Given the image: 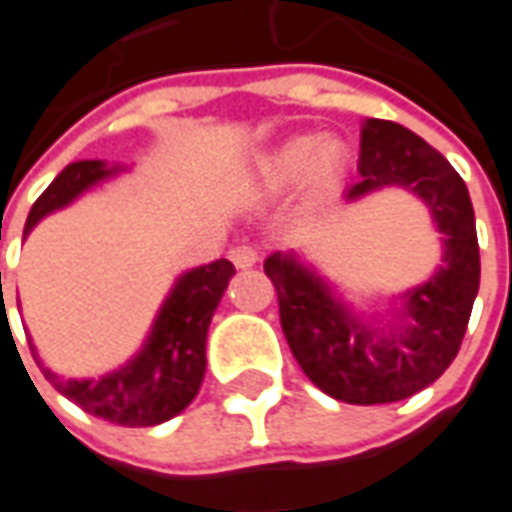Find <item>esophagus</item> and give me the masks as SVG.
<instances>
[{"label": "esophagus", "instance_id": "esophagus-1", "mask_svg": "<svg viewBox=\"0 0 512 512\" xmlns=\"http://www.w3.org/2000/svg\"><path fill=\"white\" fill-rule=\"evenodd\" d=\"M230 260L235 263V268H252L260 260L255 246H235L233 252H230Z\"/></svg>", "mask_w": 512, "mask_h": 512}]
</instances>
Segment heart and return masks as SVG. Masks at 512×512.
I'll return each mask as SVG.
<instances>
[{"instance_id": "1", "label": "heart", "mask_w": 512, "mask_h": 512, "mask_svg": "<svg viewBox=\"0 0 512 512\" xmlns=\"http://www.w3.org/2000/svg\"><path fill=\"white\" fill-rule=\"evenodd\" d=\"M351 167V147L337 134H293L263 150L246 172V186L260 197H279L299 186L304 200L337 191Z\"/></svg>"}]
</instances>
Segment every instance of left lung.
Listing matches in <instances>:
<instances>
[{"label": "left lung", "instance_id": "obj_1", "mask_svg": "<svg viewBox=\"0 0 512 512\" xmlns=\"http://www.w3.org/2000/svg\"><path fill=\"white\" fill-rule=\"evenodd\" d=\"M384 189L417 197L441 233V263L425 282L362 307L293 249L271 252L263 263L299 367L321 392L354 406L406 400L433 384L461 348L480 288V246L463 178L422 136L367 117L359 180L343 200Z\"/></svg>", "mask_w": 512, "mask_h": 512}]
</instances>
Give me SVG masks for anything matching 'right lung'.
Returning a JSON list of instances; mask_svg holds the SVG:
<instances>
[{"label": "right lung", "mask_w": 512, "mask_h": 512, "mask_svg": "<svg viewBox=\"0 0 512 512\" xmlns=\"http://www.w3.org/2000/svg\"><path fill=\"white\" fill-rule=\"evenodd\" d=\"M128 169L131 167L126 164H106L98 158L68 164L32 205L24 224V238L46 216L68 208L87 191L123 175ZM233 277L235 268L230 260H213L208 266L183 271L161 301L142 348L126 365L109 370L101 378L60 376L43 365L32 337H29V348L51 386L76 406H82L87 414H95L123 428L161 425L178 417L200 392L205 376L208 326Z\"/></svg>", "instance_id": "add662e5"}]
</instances>
